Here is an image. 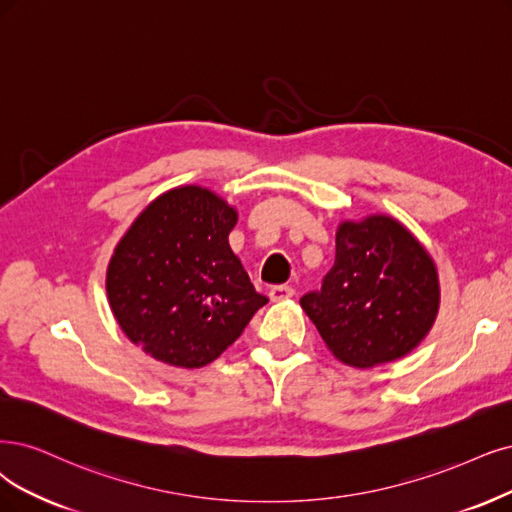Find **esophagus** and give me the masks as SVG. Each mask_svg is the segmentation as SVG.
<instances>
[{
    "instance_id": "1",
    "label": "esophagus",
    "mask_w": 512,
    "mask_h": 512,
    "mask_svg": "<svg viewBox=\"0 0 512 512\" xmlns=\"http://www.w3.org/2000/svg\"><path fill=\"white\" fill-rule=\"evenodd\" d=\"M295 295V289L291 285H274L270 289V299L272 301H282V299H289Z\"/></svg>"
}]
</instances>
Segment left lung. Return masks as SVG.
<instances>
[{"label": "left lung", "mask_w": 512, "mask_h": 512, "mask_svg": "<svg viewBox=\"0 0 512 512\" xmlns=\"http://www.w3.org/2000/svg\"><path fill=\"white\" fill-rule=\"evenodd\" d=\"M339 361L367 369L409 354L439 312L437 268L386 215L339 225L323 287L299 299Z\"/></svg>", "instance_id": "left-lung-1"}]
</instances>
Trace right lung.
Segmentation results:
<instances>
[{
	"mask_svg": "<svg viewBox=\"0 0 512 512\" xmlns=\"http://www.w3.org/2000/svg\"><path fill=\"white\" fill-rule=\"evenodd\" d=\"M236 219L219 196L185 185L130 225L109 261L107 297L132 344L162 363L198 369L268 304L227 242Z\"/></svg>",
	"mask_w": 512,
	"mask_h": 512,
	"instance_id": "obj_1",
	"label": "right lung"
}]
</instances>
